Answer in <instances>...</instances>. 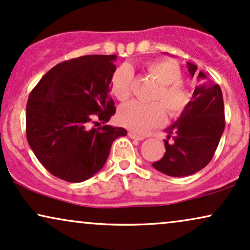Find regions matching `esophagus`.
<instances>
[{"instance_id":"34e87169","label":"esophagus","mask_w":250,"mask_h":250,"mask_svg":"<svg viewBox=\"0 0 250 250\" xmlns=\"http://www.w3.org/2000/svg\"><path fill=\"white\" fill-rule=\"evenodd\" d=\"M128 137H130L131 139H135V140H144L145 139V135L137 134V133H134V132H128Z\"/></svg>"}]
</instances>
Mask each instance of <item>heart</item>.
I'll use <instances>...</instances> for the list:
<instances>
[{"instance_id": "1", "label": "heart", "mask_w": 250, "mask_h": 250, "mask_svg": "<svg viewBox=\"0 0 250 250\" xmlns=\"http://www.w3.org/2000/svg\"><path fill=\"white\" fill-rule=\"evenodd\" d=\"M146 69L159 83V88L153 97V101L159 102L150 104L130 102L120 107L118 112L119 122L138 133H146L161 125L167 117L166 108L172 118L180 117L191 102V91L181 82L182 72L176 62L167 59L150 61L147 63ZM132 80V72L127 66H122L115 70L111 76L110 85L117 100L124 102L130 98Z\"/></svg>"}]
</instances>
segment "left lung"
<instances>
[{
	"instance_id": "1",
	"label": "left lung",
	"mask_w": 250,
	"mask_h": 250,
	"mask_svg": "<svg viewBox=\"0 0 250 250\" xmlns=\"http://www.w3.org/2000/svg\"><path fill=\"white\" fill-rule=\"evenodd\" d=\"M190 75H197V66L188 62ZM199 83L190 105L177 122L168 127L163 158L153 163L156 170L174 177H184L202 170L213 158L225 128L223 92L219 84L197 75ZM172 138V141L168 139Z\"/></svg>"
}]
</instances>
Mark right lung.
<instances>
[{
	"label": "right lung",
	"instance_id": "1",
	"mask_svg": "<svg viewBox=\"0 0 250 250\" xmlns=\"http://www.w3.org/2000/svg\"><path fill=\"white\" fill-rule=\"evenodd\" d=\"M117 55H84L58 63L31 91L26 138L44 167L61 180L79 183L98 172L111 145L127 134L110 125L116 113L110 97Z\"/></svg>",
	"mask_w": 250,
	"mask_h": 250
}]
</instances>
